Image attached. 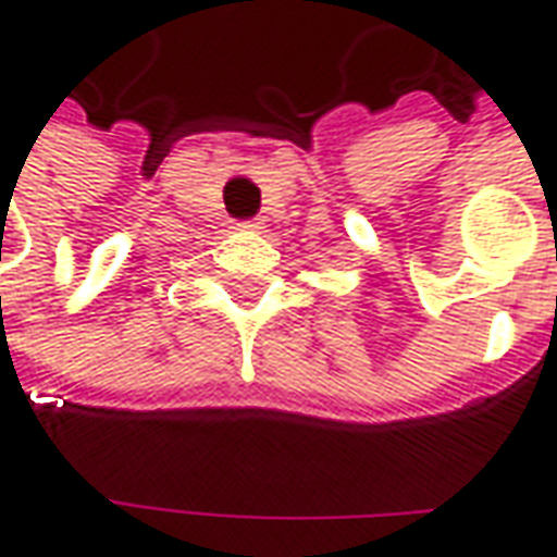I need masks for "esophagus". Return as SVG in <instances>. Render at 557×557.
Segmentation results:
<instances>
[{
	"label": "esophagus",
	"mask_w": 557,
	"mask_h": 557,
	"mask_svg": "<svg viewBox=\"0 0 557 557\" xmlns=\"http://www.w3.org/2000/svg\"><path fill=\"white\" fill-rule=\"evenodd\" d=\"M242 228H263V225H260V220H247V223H242Z\"/></svg>",
	"instance_id": "obj_1"
}]
</instances>
